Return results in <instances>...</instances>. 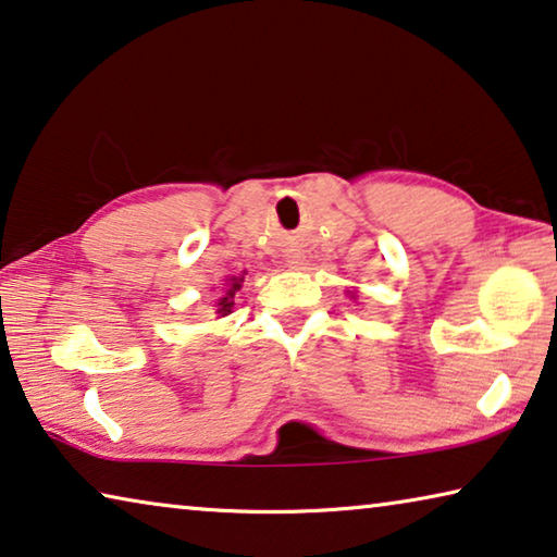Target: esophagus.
I'll list each match as a JSON object with an SVG mask.
<instances>
[{
    "label": "esophagus",
    "mask_w": 557,
    "mask_h": 557,
    "mask_svg": "<svg viewBox=\"0 0 557 557\" xmlns=\"http://www.w3.org/2000/svg\"><path fill=\"white\" fill-rule=\"evenodd\" d=\"M287 262H289V268H299L297 260H287Z\"/></svg>",
    "instance_id": "34e87169"
}]
</instances>
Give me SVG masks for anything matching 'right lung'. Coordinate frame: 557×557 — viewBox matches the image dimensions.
<instances>
[{
    "mask_svg": "<svg viewBox=\"0 0 557 557\" xmlns=\"http://www.w3.org/2000/svg\"><path fill=\"white\" fill-rule=\"evenodd\" d=\"M243 287V277H231V282H227V287H225V293L218 297V302H215V307H218V314L220 317H225V314H231L233 312V305H235V293L237 289Z\"/></svg>",
    "mask_w": 557,
    "mask_h": 557,
    "instance_id": "add662e5",
    "label": "right lung"
}]
</instances>
